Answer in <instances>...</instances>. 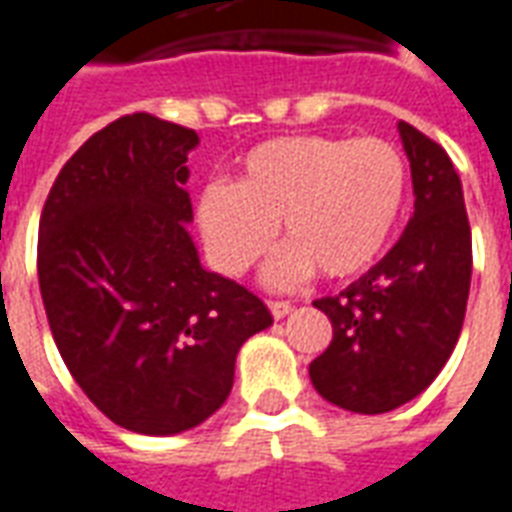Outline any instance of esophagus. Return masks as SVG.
Masks as SVG:
<instances>
[{"label": "esophagus", "mask_w": 512, "mask_h": 512, "mask_svg": "<svg viewBox=\"0 0 512 512\" xmlns=\"http://www.w3.org/2000/svg\"><path fill=\"white\" fill-rule=\"evenodd\" d=\"M292 302L289 300H270V311H272V316H275V319H283V316H289V313H292Z\"/></svg>", "instance_id": "34e87169"}]
</instances>
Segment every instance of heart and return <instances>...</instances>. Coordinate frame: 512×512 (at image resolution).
I'll return each mask as SVG.
<instances>
[{
    "instance_id": "obj_1",
    "label": "heart",
    "mask_w": 512,
    "mask_h": 512,
    "mask_svg": "<svg viewBox=\"0 0 512 512\" xmlns=\"http://www.w3.org/2000/svg\"><path fill=\"white\" fill-rule=\"evenodd\" d=\"M406 190L404 152L387 138H275L242 158L234 185L215 182L201 193L199 226L229 275L267 256L281 223L289 248L272 264L275 281L311 270L346 281L382 256Z\"/></svg>"
}]
</instances>
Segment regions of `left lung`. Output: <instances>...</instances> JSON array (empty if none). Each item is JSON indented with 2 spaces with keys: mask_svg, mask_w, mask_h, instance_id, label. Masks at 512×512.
Listing matches in <instances>:
<instances>
[{
  "mask_svg": "<svg viewBox=\"0 0 512 512\" xmlns=\"http://www.w3.org/2000/svg\"><path fill=\"white\" fill-rule=\"evenodd\" d=\"M398 130L412 166V220L363 278L313 302L333 322V341L311 363V382L346 412L412 401L445 368L464 327L472 229L461 179L434 138L409 122Z\"/></svg>",
  "mask_w": 512,
  "mask_h": 512,
  "instance_id": "1",
  "label": "left lung"
}]
</instances>
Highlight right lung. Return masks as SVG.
Masks as SVG:
<instances>
[{
    "instance_id": "right-lung-1",
    "label": "right lung",
    "mask_w": 512,
    "mask_h": 512,
    "mask_svg": "<svg viewBox=\"0 0 512 512\" xmlns=\"http://www.w3.org/2000/svg\"><path fill=\"white\" fill-rule=\"evenodd\" d=\"M196 130L152 114L114 119L48 190L37 275L67 371L111 423L169 436L229 398L234 360L272 313L201 267L190 240Z\"/></svg>"
}]
</instances>
